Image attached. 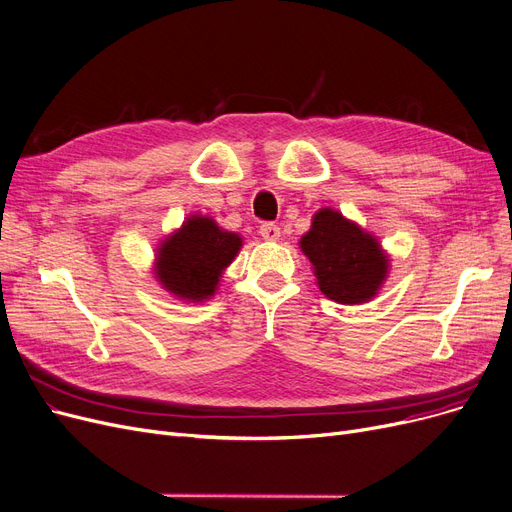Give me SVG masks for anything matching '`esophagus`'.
<instances>
[{"mask_svg":"<svg viewBox=\"0 0 512 512\" xmlns=\"http://www.w3.org/2000/svg\"><path fill=\"white\" fill-rule=\"evenodd\" d=\"M259 234H261L265 240H270V242L280 240V228L274 226V224H263V226L259 228Z\"/></svg>","mask_w":512,"mask_h":512,"instance_id":"esophagus-1","label":"esophagus"}]
</instances>
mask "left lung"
<instances>
[{"label":"left lung","instance_id":"obj_1","mask_svg":"<svg viewBox=\"0 0 512 512\" xmlns=\"http://www.w3.org/2000/svg\"><path fill=\"white\" fill-rule=\"evenodd\" d=\"M299 249L309 259L324 297L341 305L372 301L389 276L391 259L379 238L337 209L316 211Z\"/></svg>","mask_w":512,"mask_h":512}]
</instances>
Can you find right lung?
Returning a JSON list of instances; mask_svg holds the SVG:
<instances>
[{
    "instance_id": "right-lung-1",
    "label": "right lung",
    "mask_w": 512,
    "mask_h": 512,
    "mask_svg": "<svg viewBox=\"0 0 512 512\" xmlns=\"http://www.w3.org/2000/svg\"><path fill=\"white\" fill-rule=\"evenodd\" d=\"M240 249V234L224 230L209 215L192 213L159 242L152 274L175 299L203 303L217 293L221 276Z\"/></svg>"
}]
</instances>
